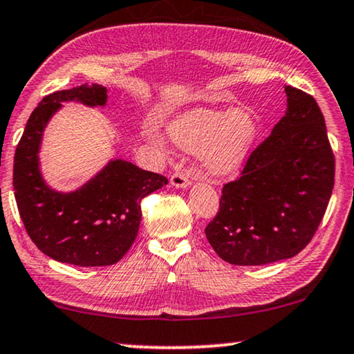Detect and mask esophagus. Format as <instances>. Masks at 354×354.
<instances>
[{"instance_id":"obj_1","label":"esophagus","mask_w":354,"mask_h":354,"mask_svg":"<svg viewBox=\"0 0 354 354\" xmlns=\"http://www.w3.org/2000/svg\"><path fill=\"white\" fill-rule=\"evenodd\" d=\"M170 181L175 187H187L191 184V176L186 171H175L171 175Z\"/></svg>"}]
</instances>
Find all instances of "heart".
I'll use <instances>...</instances> for the list:
<instances>
[{
  "mask_svg": "<svg viewBox=\"0 0 354 354\" xmlns=\"http://www.w3.org/2000/svg\"><path fill=\"white\" fill-rule=\"evenodd\" d=\"M261 131L252 109L195 108L167 127L173 145L186 152H203L209 173L232 175L243 167Z\"/></svg>",
  "mask_w": 354,
  "mask_h": 354,
  "instance_id": "heart-1",
  "label": "heart"
}]
</instances>
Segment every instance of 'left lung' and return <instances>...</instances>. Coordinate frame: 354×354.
Wrapping results in <instances>:
<instances>
[{
	"instance_id": "8db88e82",
	"label": "left lung",
	"mask_w": 354,
	"mask_h": 354,
	"mask_svg": "<svg viewBox=\"0 0 354 354\" xmlns=\"http://www.w3.org/2000/svg\"><path fill=\"white\" fill-rule=\"evenodd\" d=\"M286 114L254 147L240 178L224 184L205 234L221 259L263 266L292 257L318 230L335 178L324 115L312 95L291 86Z\"/></svg>"
}]
</instances>
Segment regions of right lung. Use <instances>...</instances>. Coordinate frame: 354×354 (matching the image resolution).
<instances>
[{
    "label": "right lung",
    "instance_id": "right-lung-1",
    "mask_svg": "<svg viewBox=\"0 0 354 354\" xmlns=\"http://www.w3.org/2000/svg\"><path fill=\"white\" fill-rule=\"evenodd\" d=\"M73 100L103 106L106 88L82 84L42 98L15 149V202L26 234L46 256L79 267L113 266L138 235L141 200L168 179L130 162L113 160L76 192L60 194L47 187L38 163L42 130L60 103Z\"/></svg>",
    "mask_w": 354,
    "mask_h": 354
}]
</instances>
